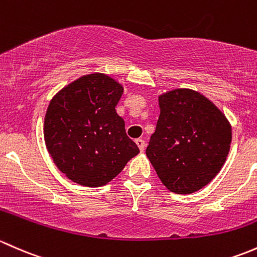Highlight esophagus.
I'll list each match as a JSON object with an SVG mask.
<instances>
[{"label":"esophagus","mask_w":257,"mask_h":257,"mask_svg":"<svg viewBox=\"0 0 257 257\" xmlns=\"http://www.w3.org/2000/svg\"><path fill=\"white\" fill-rule=\"evenodd\" d=\"M136 145L137 146H139V148H140V151H141V152H144V150H145V146H146V144H145V141L142 139H137L136 141Z\"/></svg>","instance_id":"1"}]
</instances>
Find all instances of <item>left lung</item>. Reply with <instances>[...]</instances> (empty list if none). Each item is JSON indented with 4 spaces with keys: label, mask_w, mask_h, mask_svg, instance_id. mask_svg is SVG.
I'll return each instance as SVG.
<instances>
[{
    "label": "left lung",
    "mask_w": 257,
    "mask_h": 257,
    "mask_svg": "<svg viewBox=\"0 0 257 257\" xmlns=\"http://www.w3.org/2000/svg\"><path fill=\"white\" fill-rule=\"evenodd\" d=\"M161 113L146 156L163 186L190 194L213 181L225 163L231 125L207 96L192 89L169 90L158 96Z\"/></svg>",
    "instance_id": "left-lung-1"
}]
</instances>
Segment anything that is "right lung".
<instances>
[{
    "label": "right lung",
    "mask_w": 257,
    "mask_h": 257,
    "mask_svg": "<svg viewBox=\"0 0 257 257\" xmlns=\"http://www.w3.org/2000/svg\"><path fill=\"white\" fill-rule=\"evenodd\" d=\"M122 84L104 73L71 81L50 100L44 117V142L58 169L74 183L101 187L139 155L115 106Z\"/></svg>",
    "instance_id": "1"
}]
</instances>
